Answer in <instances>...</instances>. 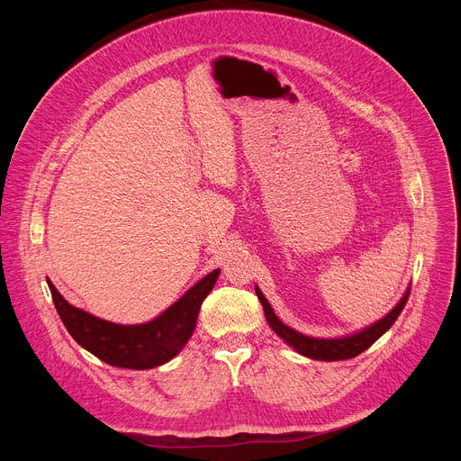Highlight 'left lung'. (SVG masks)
Listing matches in <instances>:
<instances>
[{"label": "left lung", "instance_id": "left-lung-1", "mask_svg": "<svg viewBox=\"0 0 461 461\" xmlns=\"http://www.w3.org/2000/svg\"><path fill=\"white\" fill-rule=\"evenodd\" d=\"M255 294H257L262 308H265V315H267V321L272 326V330L279 338H283L299 354H303L306 357H312V359H321V361L350 359V357H356L361 352H365L368 347H372L388 330V328L393 324V321L400 317V313L403 312V308L409 301V295H411V292L407 290L403 299L396 304V308H393L388 315H384L381 321L374 322L372 326L365 328V330H361L354 336L339 338V339H315V338L303 336V334L292 330V328L286 326L285 322H281L279 317L274 313L267 297L262 295V292L257 286H255Z\"/></svg>", "mask_w": 461, "mask_h": 461}]
</instances>
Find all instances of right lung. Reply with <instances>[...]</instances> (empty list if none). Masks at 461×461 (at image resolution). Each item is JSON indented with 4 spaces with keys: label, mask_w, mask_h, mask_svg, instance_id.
I'll return each instance as SVG.
<instances>
[{
    "label": "right lung",
    "mask_w": 461,
    "mask_h": 461,
    "mask_svg": "<svg viewBox=\"0 0 461 461\" xmlns=\"http://www.w3.org/2000/svg\"><path fill=\"white\" fill-rule=\"evenodd\" d=\"M219 274L221 270L208 274L157 319L131 326L98 319L69 304L49 279L47 283L61 322L80 347L113 366L146 370L167 363L184 348Z\"/></svg>",
    "instance_id": "obj_1"
}]
</instances>
